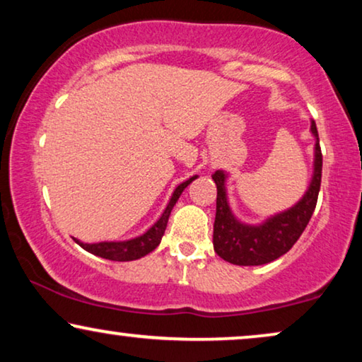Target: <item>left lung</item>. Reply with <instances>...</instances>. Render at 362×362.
<instances>
[{
    "instance_id": "left-lung-1",
    "label": "left lung",
    "mask_w": 362,
    "mask_h": 362,
    "mask_svg": "<svg viewBox=\"0 0 362 362\" xmlns=\"http://www.w3.org/2000/svg\"><path fill=\"white\" fill-rule=\"evenodd\" d=\"M311 133L315 135L316 143L315 171L308 191L293 207L270 217L264 224L245 226L237 221L227 204L226 173L216 171L212 175L217 186L212 244L221 259L234 265H264L286 254L300 239L315 212L321 186V170H323V155H321L315 120H311Z\"/></svg>"
}]
</instances>
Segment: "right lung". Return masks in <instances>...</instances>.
Wrapping results in <instances>:
<instances>
[{
	"label": "right lung",
	"instance_id": "right-lung-1",
	"mask_svg": "<svg viewBox=\"0 0 362 362\" xmlns=\"http://www.w3.org/2000/svg\"><path fill=\"white\" fill-rule=\"evenodd\" d=\"M196 177L197 176H192L176 187L170 202H168L165 212H163L160 219L155 222V226L150 227V229H148L143 235L135 237V239H130V240H123V242H98V244H83V242L77 239L74 240H76L83 250L90 252L93 255L102 257V259L115 260V262H130V260L141 259V257L150 254V252H153L158 245H160L161 237L166 230L168 219H170L173 207H175L176 201L180 199L181 192L185 191L187 185L194 181Z\"/></svg>",
	"mask_w": 362,
	"mask_h": 362
}]
</instances>
